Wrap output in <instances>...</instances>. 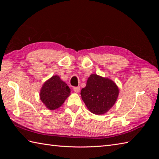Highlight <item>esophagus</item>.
<instances>
[{
	"mask_svg": "<svg viewBox=\"0 0 159 159\" xmlns=\"http://www.w3.org/2000/svg\"><path fill=\"white\" fill-rule=\"evenodd\" d=\"M74 92H75L76 93L79 92V91H80V87H79V86L74 87Z\"/></svg>",
	"mask_w": 159,
	"mask_h": 159,
	"instance_id": "esophagus-1",
	"label": "esophagus"
}]
</instances>
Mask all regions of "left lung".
Segmentation results:
<instances>
[{"instance_id": "left-lung-1", "label": "left lung", "mask_w": 159, "mask_h": 159, "mask_svg": "<svg viewBox=\"0 0 159 159\" xmlns=\"http://www.w3.org/2000/svg\"><path fill=\"white\" fill-rule=\"evenodd\" d=\"M80 95L89 111L96 115H102L116 103L119 89L111 79L91 74Z\"/></svg>"}]
</instances>
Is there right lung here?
Returning <instances> with one entry per match:
<instances>
[{
    "instance_id": "1",
    "label": "right lung",
    "mask_w": 159,
    "mask_h": 159,
    "mask_svg": "<svg viewBox=\"0 0 159 159\" xmlns=\"http://www.w3.org/2000/svg\"><path fill=\"white\" fill-rule=\"evenodd\" d=\"M70 95V89L57 75L43 83L40 90V100L50 110L58 109Z\"/></svg>"
}]
</instances>
